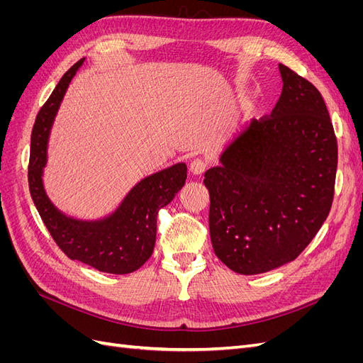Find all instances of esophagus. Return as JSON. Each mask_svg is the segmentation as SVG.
<instances>
[{
    "mask_svg": "<svg viewBox=\"0 0 363 363\" xmlns=\"http://www.w3.org/2000/svg\"><path fill=\"white\" fill-rule=\"evenodd\" d=\"M207 168V162L204 159H194L189 164V169L195 175H201Z\"/></svg>",
    "mask_w": 363,
    "mask_h": 363,
    "instance_id": "esophagus-1",
    "label": "esophagus"
}]
</instances>
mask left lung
<instances>
[{"instance_id": "left-lung-1", "label": "left lung", "mask_w": 363, "mask_h": 363, "mask_svg": "<svg viewBox=\"0 0 363 363\" xmlns=\"http://www.w3.org/2000/svg\"><path fill=\"white\" fill-rule=\"evenodd\" d=\"M279 69L283 91L271 116L236 131L204 174L213 251L244 276L292 262L333 201L337 144L325 103L312 83Z\"/></svg>"}]
</instances>
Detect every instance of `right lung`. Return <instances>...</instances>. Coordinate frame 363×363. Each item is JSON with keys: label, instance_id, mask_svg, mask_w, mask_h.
<instances>
[{"label": "right lung", "instance_id": "right-lung-1", "mask_svg": "<svg viewBox=\"0 0 363 363\" xmlns=\"http://www.w3.org/2000/svg\"><path fill=\"white\" fill-rule=\"evenodd\" d=\"M84 59L65 74L38 113L31 131L28 186L43 224L60 250L72 260L108 274H130L151 257L156 244L157 213L169 204L188 177L186 163H175L138 182L123 201L98 219L68 216L54 206L43 186L48 140L60 103Z\"/></svg>", "mask_w": 363, "mask_h": 363}]
</instances>
